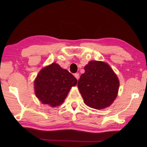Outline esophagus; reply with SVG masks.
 Returning a JSON list of instances; mask_svg holds the SVG:
<instances>
[{"mask_svg": "<svg viewBox=\"0 0 147 147\" xmlns=\"http://www.w3.org/2000/svg\"><path fill=\"white\" fill-rule=\"evenodd\" d=\"M74 76H75V77L76 78L77 80L79 79V74H78V73L75 74H74Z\"/></svg>", "mask_w": 147, "mask_h": 147, "instance_id": "1", "label": "esophagus"}]
</instances>
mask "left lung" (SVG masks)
Segmentation results:
<instances>
[{"instance_id": "left-lung-1", "label": "left lung", "mask_w": 147, "mask_h": 147, "mask_svg": "<svg viewBox=\"0 0 147 147\" xmlns=\"http://www.w3.org/2000/svg\"><path fill=\"white\" fill-rule=\"evenodd\" d=\"M78 88L85 104L92 109H102L116 99L119 80L110 66L102 61H91L84 67Z\"/></svg>"}]
</instances>
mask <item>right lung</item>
Masks as SVG:
<instances>
[{"mask_svg": "<svg viewBox=\"0 0 147 147\" xmlns=\"http://www.w3.org/2000/svg\"><path fill=\"white\" fill-rule=\"evenodd\" d=\"M77 80L59 64L52 63L43 68L34 81L35 93L42 104L58 106L64 102Z\"/></svg>", "mask_w": 147, "mask_h": 147, "instance_id": "right-lung-1", "label": "right lung"}]
</instances>
